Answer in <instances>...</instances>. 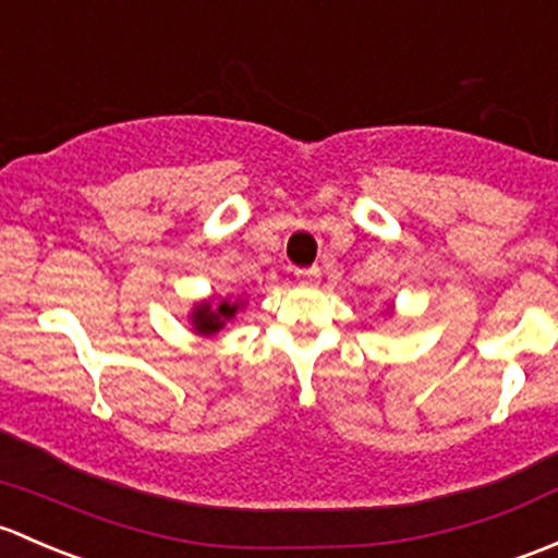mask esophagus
<instances>
[{
  "label": "esophagus",
  "mask_w": 558,
  "mask_h": 558,
  "mask_svg": "<svg viewBox=\"0 0 558 558\" xmlns=\"http://www.w3.org/2000/svg\"><path fill=\"white\" fill-rule=\"evenodd\" d=\"M295 277L301 284H314V281L319 279V268L312 266V268H301V271H295Z\"/></svg>",
  "instance_id": "1"
}]
</instances>
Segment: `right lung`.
Segmentation results:
<instances>
[{
  "mask_svg": "<svg viewBox=\"0 0 558 558\" xmlns=\"http://www.w3.org/2000/svg\"><path fill=\"white\" fill-rule=\"evenodd\" d=\"M236 303L222 301L220 306H211V303H201L193 312V327L195 332H204V336H211V332L220 330L226 325V319H231L236 314Z\"/></svg>",
  "mask_w": 558,
  "mask_h": 558,
  "instance_id": "right-lung-1",
  "label": "right lung"
}]
</instances>
